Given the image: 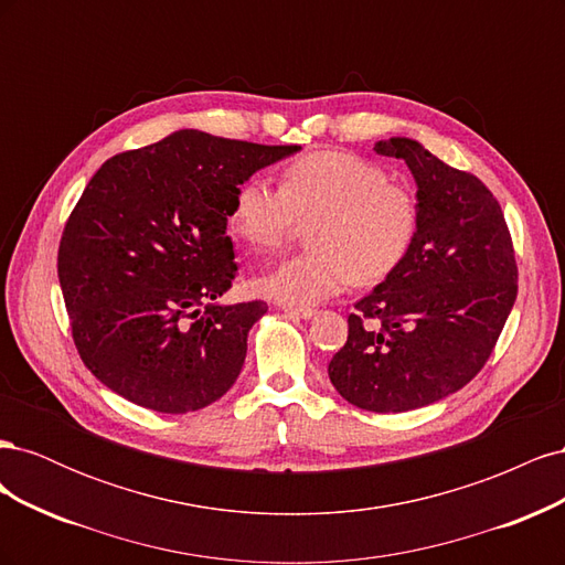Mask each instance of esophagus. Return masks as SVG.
<instances>
[{
  "mask_svg": "<svg viewBox=\"0 0 565 565\" xmlns=\"http://www.w3.org/2000/svg\"><path fill=\"white\" fill-rule=\"evenodd\" d=\"M282 311L289 316V318H299V320H311L316 316L313 309H292V306H282Z\"/></svg>",
  "mask_w": 565,
  "mask_h": 565,
  "instance_id": "obj_1",
  "label": "esophagus"
}]
</instances>
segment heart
<instances>
[{
    "instance_id": "obj_1",
    "label": "heart",
    "mask_w": 565,
    "mask_h": 565,
    "mask_svg": "<svg viewBox=\"0 0 565 565\" xmlns=\"http://www.w3.org/2000/svg\"><path fill=\"white\" fill-rule=\"evenodd\" d=\"M301 224H311V249L266 270L254 289L282 306L311 309L353 280L388 278L413 249L419 202L380 164L341 150L289 162L280 188L252 177L233 195L228 226L252 249L282 247Z\"/></svg>"
}]
</instances>
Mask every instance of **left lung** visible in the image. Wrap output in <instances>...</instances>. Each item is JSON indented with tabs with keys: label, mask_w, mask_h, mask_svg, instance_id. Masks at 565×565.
<instances>
[{
	"label": "left lung",
	"mask_w": 565,
	"mask_h": 565,
	"mask_svg": "<svg viewBox=\"0 0 565 565\" xmlns=\"http://www.w3.org/2000/svg\"><path fill=\"white\" fill-rule=\"evenodd\" d=\"M374 152L407 164L419 228L405 262L355 303L328 374L355 407L407 413L481 372L514 309L519 270L504 214L481 179L405 136ZM365 319H380L381 330L367 331Z\"/></svg>",
	"instance_id": "1"
}]
</instances>
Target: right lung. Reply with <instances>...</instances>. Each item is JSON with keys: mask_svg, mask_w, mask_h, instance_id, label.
Listing matches in <instances>:
<instances>
[{"mask_svg": "<svg viewBox=\"0 0 565 565\" xmlns=\"http://www.w3.org/2000/svg\"><path fill=\"white\" fill-rule=\"evenodd\" d=\"M299 150L181 129L100 164L58 247L75 347L100 384L167 415L207 407L235 384L268 306L218 301L237 270L233 195Z\"/></svg>", "mask_w": 565, "mask_h": 565, "instance_id": "add662e5", "label": "right lung"}]
</instances>
